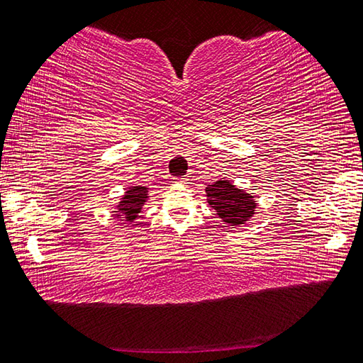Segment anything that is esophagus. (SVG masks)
Returning <instances> with one entry per match:
<instances>
[{"instance_id": "1", "label": "esophagus", "mask_w": 363, "mask_h": 363, "mask_svg": "<svg viewBox=\"0 0 363 363\" xmlns=\"http://www.w3.org/2000/svg\"><path fill=\"white\" fill-rule=\"evenodd\" d=\"M186 181H187V179H186V177H179V179H177V181H176V182H181V184H186Z\"/></svg>"}]
</instances>
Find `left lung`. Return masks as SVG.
I'll use <instances>...</instances> for the list:
<instances>
[{
  "mask_svg": "<svg viewBox=\"0 0 363 363\" xmlns=\"http://www.w3.org/2000/svg\"><path fill=\"white\" fill-rule=\"evenodd\" d=\"M208 203L216 215L229 226H239L254 215L255 203L250 194H245L229 181H218L206 187Z\"/></svg>",
  "mask_w": 363,
  "mask_h": 363,
  "instance_id": "obj_1",
  "label": "left lung"
}]
</instances>
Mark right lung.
<instances>
[{
    "label": "right lung",
    "mask_w": 363,
    "mask_h": 363,
    "mask_svg": "<svg viewBox=\"0 0 363 363\" xmlns=\"http://www.w3.org/2000/svg\"><path fill=\"white\" fill-rule=\"evenodd\" d=\"M147 200V187H130L125 192L123 202H119V213H116V218H124L121 221H132L139 215L143 202Z\"/></svg>",
    "instance_id": "obj_1"
}]
</instances>
